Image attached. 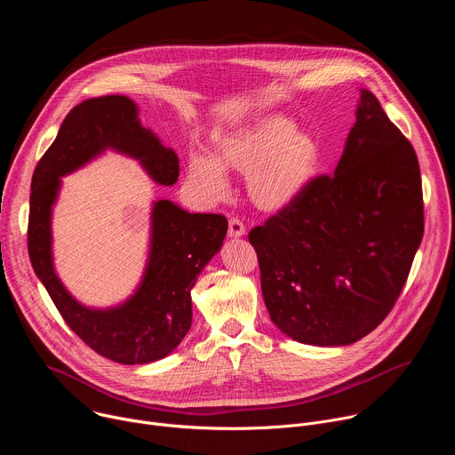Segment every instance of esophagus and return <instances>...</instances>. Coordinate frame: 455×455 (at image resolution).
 I'll return each instance as SVG.
<instances>
[{
  "mask_svg": "<svg viewBox=\"0 0 455 455\" xmlns=\"http://www.w3.org/2000/svg\"><path fill=\"white\" fill-rule=\"evenodd\" d=\"M244 232H246V228H244V225L239 220L234 218V220L228 221V237L237 239V237H243Z\"/></svg>",
  "mask_w": 455,
  "mask_h": 455,
  "instance_id": "1",
  "label": "esophagus"
}]
</instances>
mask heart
<instances>
[{
  "label": "heart",
  "mask_w": 455,
  "mask_h": 455,
  "mask_svg": "<svg viewBox=\"0 0 455 455\" xmlns=\"http://www.w3.org/2000/svg\"><path fill=\"white\" fill-rule=\"evenodd\" d=\"M322 149L315 135L279 113L263 115L221 135L214 155L188 158V181L205 198L228 190L225 171L246 176V196L261 212L277 214L295 205L318 174Z\"/></svg>",
  "instance_id": "heart-1"
}]
</instances>
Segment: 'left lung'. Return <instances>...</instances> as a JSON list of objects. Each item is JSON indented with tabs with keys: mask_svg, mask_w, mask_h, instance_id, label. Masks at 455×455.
<instances>
[{
	"mask_svg": "<svg viewBox=\"0 0 455 455\" xmlns=\"http://www.w3.org/2000/svg\"><path fill=\"white\" fill-rule=\"evenodd\" d=\"M355 116L335 176L248 234L272 322L307 346H349L379 326L423 237L414 148L365 88Z\"/></svg>",
	"mask_w": 455,
	"mask_h": 455,
	"instance_id": "left-lung-1",
	"label": "left lung"
}]
</instances>
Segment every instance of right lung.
Returning a JSON list of instances; mask_svg holds the SVG:
<instances>
[{
    "label": "right lung",
    "mask_w": 455,
    "mask_h": 455,
    "mask_svg": "<svg viewBox=\"0 0 455 455\" xmlns=\"http://www.w3.org/2000/svg\"><path fill=\"white\" fill-rule=\"evenodd\" d=\"M139 113L137 102L125 95L88 99L76 106L34 171L28 216L32 268L64 322L93 351L124 365L162 360L180 346L192 323L190 290L221 250L228 228L220 214H190L171 200H155L148 261L132 295L111 307H92L62 284L53 265L52 237L60 178L113 151L137 160L158 185L178 181V155L142 125Z\"/></svg>",
    "instance_id": "add662e5"
}]
</instances>
